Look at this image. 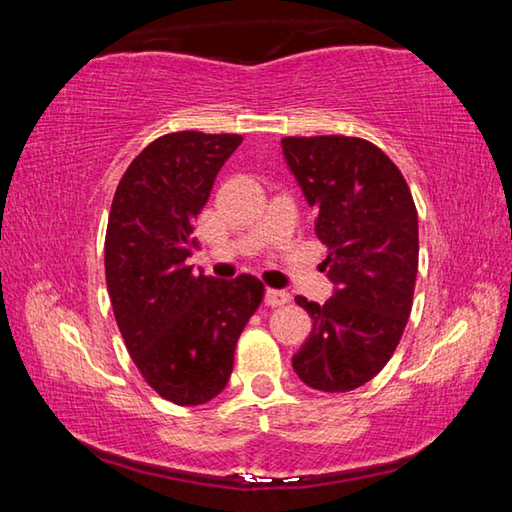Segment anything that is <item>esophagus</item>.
Segmentation results:
<instances>
[{"instance_id": "1", "label": "esophagus", "mask_w": 512, "mask_h": 512, "mask_svg": "<svg viewBox=\"0 0 512 512\" xmlns=\"http://www.w3.org/2000/svg\"><path fill=\"white\" fill-rule=\"evenodd\" d=\"M289 300H291V296L282 289H266L264 291V302L268 307H282V305H287Z\"/></svg>"}]
</instances>
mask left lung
<instances>
[{
  "instance_id": "8db88e82",
  "label": "left lung",
  "mask_w": 512,
  "mask_h": 512,
  "mask_svg": "<svg viewBox=\"0 0 512 512\" xmlns=\"http://www.w3.org/2000/svg\"><path fill=\"white\" fill-rule=\"evenodd\" d=\"M287 167L316 210L334 284L325 305L298 296L314 320L293 370L323 393L354 391L393 357L418 275V212L388 155L359 137H284Z\"/></svg>"
}]
</instances>
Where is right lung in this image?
Masks as SVG:
<instances>
[{"label":"right lung","instance_id":"1","mask_svg":"<svg viewBox=\"0 0 512 512\" xmlns=\"http://www.w3.org/2000/svg\"><path fill=\"white\" fill-rule=\"evenodd\" d=\"M241 135L183 131L137 155L119 180L106 232V282L124 343L155 393L178 406L228 386L239 334L264 296L253 275L194 273V219Z\"/></svg>","mask_w":512,"mask_h":512}]
</instances>
